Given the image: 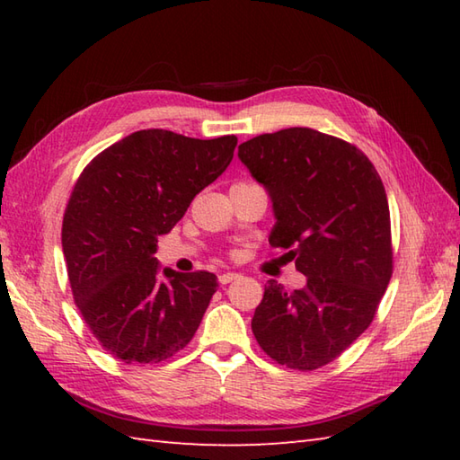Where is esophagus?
<instances>
[{"label": "esophagus", "instance_id": "1", "mask_svg": "<svg viewBox=\"0 0 460 460\" xmlns=\"http://www.w3.org/2000/svg\"><path fill=\"white\" fill-rule=\"evenodd\" d=\"M237 279H239L237 272H223V275H219V285H229V282Z\"/></svg>", "mask_w": 460, "mask_h": 460}]
</instances>
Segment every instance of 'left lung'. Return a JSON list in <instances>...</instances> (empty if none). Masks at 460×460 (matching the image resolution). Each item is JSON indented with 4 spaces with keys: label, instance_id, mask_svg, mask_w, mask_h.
Masks as SVG:
<instances>
[{
    "label": "left lung",
    "instance_id": "left-lung-1",
    "mask_svg": "<svg viewBox=\"0 0 460 460\" xmlns=\"http://www.w3.org/2000/svg\"><path fill=\"white\" fill-rule=\"evenodd\" d=\"M239 160L272 199L270 247L306 275L300 290L269 280L252 334L277 364L318 369L364 334L392 279L385 188L354 144L312 128L261 134Z\"/></svg>",
    "mask_w": 460,
    "mask_h": 460
}]
</instances>
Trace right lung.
Instances as JSON below:
<instances>
[{
	"label": "right lung",
	"mask_w": 460,
	"mask_h": 460,
	"mask_svg": "<svg viewBox=\"0 0 460 460\" xmlns=\"http://www.w3.org/2000/svg\"><path fill=\"white\" fill-rule=\"evenodd\" d=\"M237 136L198 140L138 130L86 165L63 217L68 282L101 346L124 364H160L190 344L217 277L208 270L158 277V237L227 170Z\"/></svg>",
	"instance_id": "obj_1"
}]
</instances>
